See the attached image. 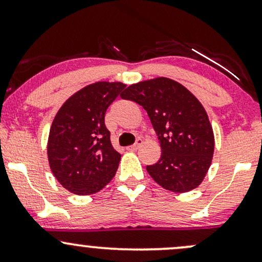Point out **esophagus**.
<instances>
[{"label": "esophagus", "mask_w": 262, "mask_h": 262, "mask_svg": "<svg viewBox=\"0 0 262 262\" xmlns=\"http://www.w3.org/2000/svg\"><path fill=\"white\" fill-rule=\"evenodd\" d=\"M141 144H143V140H141V139H138V140H137V143H135L134 145L128 146L127 150H128V151H135V150H138V149L140 148Z\"/></svg>", "instance_id": "1"}]
</instances>
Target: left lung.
Masks as SVG:
<instances>
[{
	"mask_svg": "<svg viewBox=\"0 0 262 262\" xmlns=\"http://www.w3.org/2000/svg\"><path fill=\"white\" fill-rule=\"evenodd\" d=\"M121 97L140 104L158 134L161 156L146 166L151 179L175 193L197 188L212 164L214 134L196 96L175 80L155 77L133 83Z\"/></svg>",
	"mask_w": 262,
	"mask_h": 262,
	"instance_id": "left-lung-1",
	"label": "left lung"
}]
</instances>
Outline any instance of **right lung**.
<instances>
[{
  "label": "right lung",
  "mask_w": 262,
  "mask_h": 262,
  "mask_svg": "<svg viewBox=\"0 0 262 262\" xmlns=\"http://www.w3.org/2000/svg\"><path fill=\"white\" fill-rule=\"evenodd\" d=\"M125 86L108 81L90 83L70 96L54 117L48 161L55 179L71 193H97L116 175L121 154L111 144L104 114Z\"/></svg>",
  "instance_id": "obj_1"
}]
</instances>
